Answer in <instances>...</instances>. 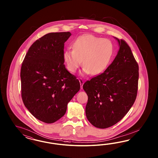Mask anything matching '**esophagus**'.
Instances as JSON below:
<instances>
[{
    "instance_id": "34e87169",
    "label": "esophagus",
    "mask_w": 158,
    "mask_h": 158,
    "mask_svg": "<svg viewBox=\"0 0 158 158\" xmlns=\"http://www.w3.org/2000/svg\"><path fill=\"white\" fill-rule=\"evenodd\" d=\"M79 81H80V84H81V89H82L83 88V85L84 84V81H83V80L81 78L79 79Z\"/></svg>"
}]
</instances>
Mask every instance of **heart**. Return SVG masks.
<instances>
[{"instance_id":"heart-1","label":"heart","mask_w":158,"mask_h":158,"mask_svg":"<svg viewBox=\"0 0 158 158\" xmlns=\"http://www.w3.org/2000/svg\"><path fill=\"white\" fill-rule=\"evenodd\" d=\"M114 54V46L109 39L92 35H83L73 44V50L64 53V61L69 72H76L83 59V72L97 75L109 65Z\"/></svg>"}]
</instances>
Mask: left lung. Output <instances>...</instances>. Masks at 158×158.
<instances>
[{"label": "left lung", "mask_w": 158, "mask_h": 158, "mask_svg": "<svg viewBox=\"0 0 158 158\" xmlns=\"http://www.w3.org/2000/svg\"><path fill=\"white\" fill-rule=\"evenodd\" d=\"M117 39L119 50L104 72L86 81V115L97 128L106 129L122 119L133 105L138 90L139 65L124 40Z\"/></svg>", "instance_id": "1"}]
</instances>
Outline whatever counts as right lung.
<instances>
[{
	"label": "right lung",
	"instance_id": "obj_1",
	"mask_svg": "<svg viewBox=\"0 0 158 158\" xmlns=\"http://www.w3.org/2000/svg\"><path fill=\"white\" fill-rule=\"evenodd\" d=\"M71 35L69 32L44 35L29 48L21 65L24 105L34 117L46 123L65 115L68 103L81 88L77 77L64 64V43Z\"/></svg>",
	"mask_w": 158,
	"mask_h": 158
}]
</instances>
